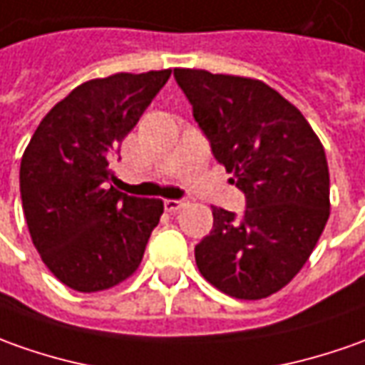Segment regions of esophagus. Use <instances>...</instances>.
<instances>
[{"instance_id":"1","label":"esophagus","mask_w":365,"mask_h":365,"mask_svg":"<svg viewBox=\"0 0 365 365\" xmlns=\"http://www.w3.org/2000/svg\"><path fill=\"white\" fill-rule=\"evenodd\" d=\"M187 203L190 202L183 197V200H165V202H163V205H165V210H168V212H178V210L185 207Z\"/></svg>"}]
</instances>
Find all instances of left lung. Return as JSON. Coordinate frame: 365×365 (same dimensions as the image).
<instances>
[{
  "label": "left lung",
  "instance_id": "1",
  "mask_svg": "<svg viewBox=\"0 0 365 365\" xmlns=\"http://www.w3.org/2000/svg\"><path fill=\"white\" fill-rule=\"evenodd\" d=\"M212 153L244 192V215L212 207L195 264L220 292L262 299L304 267L329 217L326 151L296 106L259 79L173 69Z\"/></svg>",
  "mask_w": 365,
  "mask_h": 365
}]
</instances>
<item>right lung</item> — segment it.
Returning <instances> with one entry per match:
<instances>
[{
	"label": "right lung",
	"mask_w": 365,
	"mask_h": 365,
	"mask_svg": "<svg viewBox=\"0 0 365 365\" xmlns=\"http://www.w3.org/2000/svg\"><path fill=\"white\" fill-rule=\"evenodd\" d=\"M172 69L86 81L56 103L24 151L19 192L31 242L49 272L91 294L138 269L162 200L118 192L111 163Z\"/></svg>",
	"instance_id": "1"
}]
</instances>
